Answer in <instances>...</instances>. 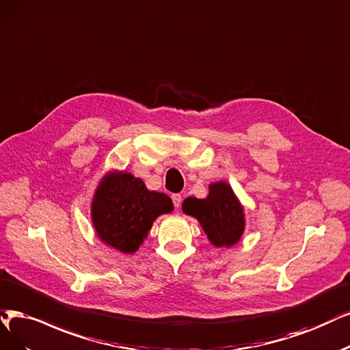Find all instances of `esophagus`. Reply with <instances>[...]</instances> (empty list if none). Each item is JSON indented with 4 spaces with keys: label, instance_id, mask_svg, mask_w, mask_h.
I'll list each match as a JSON object with an SVG mask.
<instances>
[{
    "label": "esophagus",
    "instance_id": "esophagus-1",
    "mask_svg": "<svg viewBox=\"0 0 350 350\" xmlns=\"http://www.w3.org/2000/svg\"><path fill=\"white\" fill-rule=\"evenodd\" d=\"M172 200H173V204L174 208H180V204H182V195H178V193H174V195H172Z\"/></svg>",
    "mask_w": 350,
    "mask_h": 350
}]
</instances>
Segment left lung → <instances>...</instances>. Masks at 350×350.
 <instances>
[{"instance_id": "1", "label": "left lung", "mask_w": 350, "mask_h": 350, "mask_svg": "<svg viewBox=\"0 0 350 350\" xmlns=\"http://www.w3.org/2000/svg\"><path fill=\"white\" fill-rule=\"evenodd\" d=\"M183 212L198 219L215 247L229 248L243 234V208L225 182L211 185L206 199L187 198L183 202Z\"/></svg>"}]
</instances>
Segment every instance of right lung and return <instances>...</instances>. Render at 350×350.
<instances>
[{
    "label": "right lung",
    "mask_w": 350,
    "mask_h": 350,
    "mask_svg": "<svg viewBox=\"0 0 350 350\" xmlns=\"http://www.w3.org/2000/svg\"><path fill=\"white\" fill-rule=\"evenodd\" d=\"M173 211L172 199L150 191L129 173L103 177L92 202V222L102 242L124 254L135 252L148 235L155 217Z\"/></svg>",
    "instance_id": "obj_1"
}]
</instances>
